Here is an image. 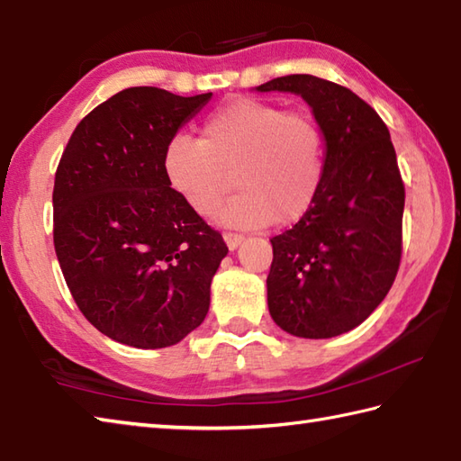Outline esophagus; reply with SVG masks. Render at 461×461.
I'll use <instances>...</instances> for the list:
<instances>
[{"label": "esophagus", "mask_w": 461, "mask_h": 461, "mask_svg": "<svg viewBox=\"0 0 461 461\" xmlns=\"http://www.w3.org/2000/svg\"><path fill=\"white\" fill-rule=\"evenodd\" d=\"M222 237H224V242H227V247L230 250L239 249L240 244H242V240H244V237H242V234H239V232H224Z\"/></svg>", "instance_id": "34e87169"}]
</instances>
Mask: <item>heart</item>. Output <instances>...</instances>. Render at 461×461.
<instances>
[{"label": "heart", "instance_id": "heart-1", "mask_svg": "<svg viewBox=\"0 0 461 461\" xmlns=\"http://www.w3.org/2000/svg\"><path fill=\"white\" fill-rule=\"evenodd\" d=\"M163 173L193 212L211 217L230 189L240 193L219 212L232 227L293 224L312 209L324 176V133L312 115L278 103L239 97L206 115L201 139L167 140Z\"/></svg>", "mask_w": 461, "mask_h": 461}]
</instances>
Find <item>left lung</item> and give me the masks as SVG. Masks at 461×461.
<instances>
[{"mask_svg":"<svg viewBox=\"0 0 461 461\" xmlns=\"http://www.w3.org/2000/svg\"><path fill=\"white\" fill-rule=\"evenodd\" d=\"M257 89L298 93L326 139L312 209L270 239V316L300 338L344 334L378 308L400 268L406 189L390 131L348 87L314 75H285Z\"/></svg>","mask_w":461,"mask_h":461,"instance_id":"left-lung-1","label":"left lung"}]
</instances>
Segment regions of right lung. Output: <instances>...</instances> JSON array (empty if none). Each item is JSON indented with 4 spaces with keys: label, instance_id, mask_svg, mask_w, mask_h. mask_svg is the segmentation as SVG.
I'll use <instances>...</instances> for the list:
<instances>
[{
    "label": "right lung",
    "instance_id": "right-lung-1",
    "mask_svg": "<svg viewBox=\"0 0 461 461\" xmlns=\"http://www.w3.org/2000/svg\"><path fill=\"white\" fill-rule=\"evenodd\" d=\"M212 93L129 87L79 121L53 185V244L99 332L167 348L201 326L227 244L168 186L163 151Z\"/></svg>",
    "mask_w": 461,
    "mask_h": 461
}]
</instances>
